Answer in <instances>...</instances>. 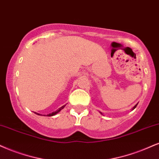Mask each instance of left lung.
Wrapping results in <instances>:
<instances>
[{
    "label": "left lung",
    "instance_id": "1",
    "mask_svg": "<svg viewBox=\"0 0 159 159\" xmlns=\"http://www.w3.org/2000/svg\"><path fill=\"white\" fill-rule=\"evenodd\" d=\"M137 105H138V104H136V105H135V106L134 107H133V110H134V109H135V108H136V106H137ZM101 113V112H100Z\"/></svg>",
    "mask_w": 159,
    "mask_h": 159
}]
</instances>
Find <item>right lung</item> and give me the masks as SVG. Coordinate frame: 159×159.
I'll return each instance as SVG.
<instances>
[{
  "label": "right lung",
  "mask_w": 159,
  "mask_h": 159,
  "mask_svg": "<svg viewBox=\"0 0 159 159\" xmlns=\"http://www.w3.org/2000/svg\"><path fill=\"white\" fill-rule=\"evenodd\" d=\"M65 106H66V105H63V106H62L61 107H60V108H59L58 110H57L56 111H54V112L51 113H49V114H47V116H54V115H56L57 113H58L59 112H60V111H61L62 109H63L64 107H65ZM34 113H36V114H38V115H40V114H39V113H36V112H34Z\"/></svg>",
  "instance_id": "add662e5"
}]
</instances>
